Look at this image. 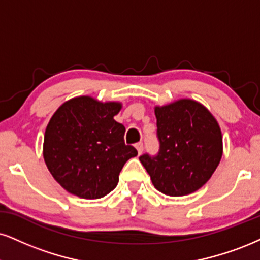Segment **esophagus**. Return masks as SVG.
Segmentation results:
<instances>
[{
  "instance_id": "1",
  "label": "esophagus",
  "mask_w": 260,
  "mask_h": 260,
  "mask_svg": "<svg viewBox=\"0 0 260 260\" xmlns=\"http://www.w3.org/2000/svg\"><path fill=\"white\" fill-rule=\"evenodd\" d=\"M135 147H136L137 152H139V154H141V153L143 152V143H142V142H139V143H136Z\"/></svg>"
}]
</instances>
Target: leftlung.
Masks as SVG:
<instances>
[{
	"instance_id": "left-lung-1",
	"label": "left lung",
	"mask_w": 260,
	"mask_h": 260,
	"mask_svg": "<svg viewBox=\"0 0 260 260\" xmlns=\"http://www.w3.org/2000/svg\"><path fill=\"white\" fill-rule=\"evenodd\" d=\"M160 150L140 161L154 187L169 197L200 189L216 171L223 155V136L212 113L191 99L155 106Z\"/></svg>"
}]
</instances>
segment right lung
Masks as SVG:
<instances>
[{
	"instance_id": "1",
	"label": "right lung",
	"mask_w": 260,
	"mask_h": 260,
	"mask_svg": "<svg viewBox=\"0 0 260 260\" xmlns=\"http://www.w3.org/2000/svg\"><path fill=\"white\" fill-rule=\"evenodd\" d=\"M123 104L77 96L63 102L47 125L43 158L54 179L82 199H100L117 187L125 162L137 155L114 120Z\"/></svg>"
}]
</instances>
